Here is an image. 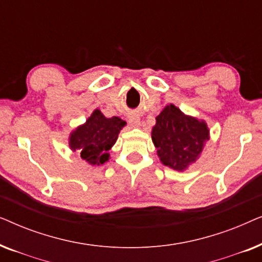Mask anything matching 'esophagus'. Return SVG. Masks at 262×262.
<instances>
[{
  "label": "esophagus",
  "instance_id": "obj_1",
  "mask_svg": "<svg viewBox=\"0 0 262 262\" xmlns=\"http://www.w3.org/2000/svg\"><path fill=\"white\" fill-rule=\"evenodd\" d=\"M128 124H130L132 127H138L139 125H141V119H139L138 116L131 114V116H128Z\"/></svg>",
  "mask_w": 262,
  "mask_h": 262
}]
</instances>
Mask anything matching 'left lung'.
I'll list each match as a JSON object with an SVG mask.
<instances>
[{
    "label": "left lung",
    "mask_w": 262,
    "mask_h": 262,
    "mask_svg": "<svg viewBox=\"0 0 262 262\" xmlns=\"http://www.w3.org/2000/svg\"><path fill=\"white\" fill-rule=\"evenodd\" d=\"M151 139L161 162L171 169L184 171L199 159L210 139V131L205 121L186 116L170 103L156 117Z\"/></svg>",
    "instance_id": "obj_1"
}]
</instances>
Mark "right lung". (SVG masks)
I'll list each match as a JSON object with an SVG mask.
<instances>
[{
	"mask_svg": "<svg viewBox=\"0 0 262 262\" xmlns=\"http://www.w3.org/2000/svg\"><path fill=\"white\" fill-rule=\"evenodd\" d=\"M126 123L119 117L106 118L95 110L84 124L69 136V146L91 166H100L110 160L108 150L117 142L118 135Z\"/></svg>",
	"mask_w": 262,
	"mask_h": 262,
	"instance_id": "obj_1",
	"label": "right lung"
}]
</instances>
